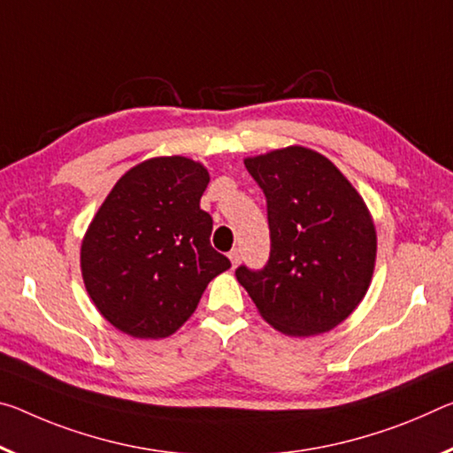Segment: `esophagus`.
I'll use <instances>...</instances> for the list:
<instances>
[{
  "instance_id": "esophagus-1",
  "label": "esophagus",
  "mask_w": 453,
  "mask_h": 453,
  "mask_svg": "<svg viewBox=\"0 0 453 453\" xmlns=\"http://www.w3.org/2000/svg\"><path fill=\"white\" fill-rule=\"evenodd\" d=\"M229 260H232L234 265H238L242 260V250L240 248H234L232 252H229Z\"/></svg>"
}]
</instances>
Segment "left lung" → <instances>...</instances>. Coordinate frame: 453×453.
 Segmentation results:
<instances>
[{"label":"left lung","mask_w":453,"mask_h":453,"mask_svg":"<svg viewBox=\"0 0 453 453\" xmlns=\"http://www.w3.org/2000/svg\"><path fill=\"white\" fill-rule=\"evenodd\" d=\"M264 191L270 256L235 278L262 317L292 336L334 328L361 303L375 268L367 205L326 157L304 147L246 159Z\"/></svg>","instance_id":"obj_1"}]
</instances>
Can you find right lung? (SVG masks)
<instances>
[{
	"mask_svg": "<svg viewBox=\"0 0 453 453\" xmlns=\"http://www.w3.org/2000/svg\"><path fill=\"white\" fill-rule=\"evenodd\" d=\"M210 173L185 157H157L119 179L82 242V276L100 314L136 339L173 334L232 262L211 248L199 207Z\"/></svg>",
	"mask_w": 453,
	"mask_h": 453,
	"instance_id": "obj_1",
	"label": "right lung"
}]
</instances>
